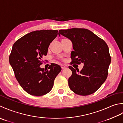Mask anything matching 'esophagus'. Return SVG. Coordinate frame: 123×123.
Returning a JSON list of instances; mask_svg holds the SVG:
<instances>
[{"label": "esophagus", "mask_w": 123, "mask_h": 123, "mask_svg": "<svg viewBox=\"0 0 123 123\" xmlns=\"http://www.w3.org/2000/svg\"><path fill=\"white\" fill-rule=\"evenodd\" d=\"M61 67H62V69H66V66H64V65H62Z\"/></svg>", "instance_id": "esophagus-1"}]
</instances>
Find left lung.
Masks as SVG:
<instances>
[{"instance_id":"8db88e82","label":"left lung","mask_w":123,"mask_h":123,"mask_svg":"<svg viewBox=\"0 0 123 123\" xmlns=\"http://www.w3.org/2000/svg\"><path fill=\"white\" fill-rule=\"evenodd\" d=\"M72 42V64H84L81 72L69 66L72 72L68 79L70 89L75 93L87 96L94 93L106 81L111 62L109 48L103 40L86 29L59 31ZM79 73H78V72Z\"/></svg>"}]
</instances>
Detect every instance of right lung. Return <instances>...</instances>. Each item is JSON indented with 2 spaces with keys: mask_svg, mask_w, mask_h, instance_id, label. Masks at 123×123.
<instances>
[{
  "mask_svg": "<svg viewBox=\"0 0 123 123\" xmlns=\"http://www.w3.org/2000/svg\"><path fill=\"white\" fill-rule=\"evenodd\" d=\"M57 30L31 32L15 42L9 56V63L17 81L27 93L41 96L51 91L55 79L61 71L59 65L52 64L49 69L41 68L42 57L46 56Z\"/></svg>",
  "mask_w": 123,
  "mask_h": 123,
  "instance_id": "1",
  "label": "right lung"
}]
</instances>
